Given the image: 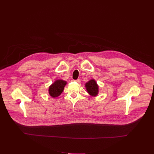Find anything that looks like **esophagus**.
I'll use <instances>...</instances> for the list:
<instances>
[{"label":"esophagus","mask_w":154,"mask_h":154,"mask_svg":"<svg viewBox=\"0 0 154 154\" xmlns=\"http://www.w3.org/2000/svg\"><path fill=\"white\" fill-rule=\"evenodd\" d=\"M75 82H78V83H80V79H77V80H74Z\"/></svg>","instance_id":"obj_1"}]
</instances>
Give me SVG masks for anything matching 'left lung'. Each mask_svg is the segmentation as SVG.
I'll return each mask as SVG.
<instances>
[{
  "label": "left lung",
  "instance_id": "left-lung-1",
  "mask_svg": "<svg viewBox=\"0 0 154 154\" xmlns=\"http://www.w3.org/2000/svg\"><path fill=\"white\" fill-rule=\"evenodd\" d=\"M86 90L92 97H96L99 92V86L95 80L91 79L85 84Z\"/></svg>",
  "mask_w": 154,
  "mask_h": 154
}]
</instances>
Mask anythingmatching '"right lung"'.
I'll return each mask as SVG.
<instances>
[{
    "label": "right lung",
    "instance_id": "add662e5",
    "mask_svg": "<svg viewBox=\"0 0 154 154\" xmlns=\"http://www.w3.org/2000/svg\"><path fill=\"white\" fill-rule=\"evenodd\" d=\"M67 82L62 80H57L49 87V94L52 98L59 96L63 92Z\"/></svg>",
    "mask_w": 154,
    "mask_h": 154
}]
</instances>
